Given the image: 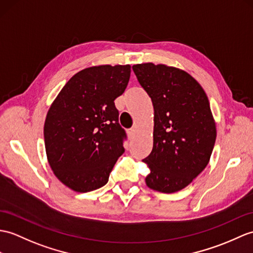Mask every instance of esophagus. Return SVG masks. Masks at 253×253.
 Segmentation results:
<instances>
[{
  "mask_svg": "<svg viewBox=\"0 0 253 253\" xmlns=\"http://www.w3.org/2000/svg\"><path fill=\"white\" fill-rule=\"evenodd\" d=\"M134 133H136V130H134V129H129V130L127 131L128 138H129V139H133V137H134Z\"/></svg>",
  "mask_w": 253,
  "mask_h": 253,
  "instance_id": "obj_1",
  "label": "esophagus"
}]
</instances>
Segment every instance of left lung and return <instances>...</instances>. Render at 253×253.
I'll return each mask as SVG.
<instances>
[{
  "instance_id": "8db88e82",
  "label": "left lung",
  "mask_w": 253,
  "mask_h": 253,
  "mask_svg": "<svg viewBox=\"0 0 253 253\" xmlns=\"http://www.w3.org/2000/svg\"><path fill=\"white\" fill-rule=\"evenodd\" d=\"M154 108L153 149L143 162L150 189L174 193L189 185L208 165L216 129L209 100L198 82L165 64L132 66Z\"/></svg>"
}]
</instances>
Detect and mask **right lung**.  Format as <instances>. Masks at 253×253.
Wrapping results in <instances>:
<instances>
[{
  "mask_svg": "<svg viewBox=\"0 0 253 253\" xmlns=\"http://www.w3.org/2000/svg\"><path fill=\"white\" fill-rule=\"evenodd\" d=\"M130 66H98L69 80L47 113L45 149L56 177L70 189L86 193L108 183L125 152L114 100L125 91Z\"/></svg>",
  "mask_w": 253,
  "mask_h": 253,
  "instance_id": "obj_1",
  "label": "right lung"
}]
</instances>
